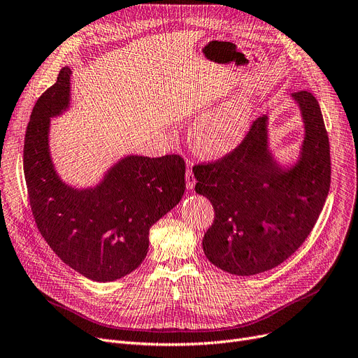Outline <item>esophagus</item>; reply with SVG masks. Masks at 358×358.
<instances>
[{
	"label": "esophagus",
	"mask_w": 358,
	"mask_h": 358,
	"mask_svg": "<svg viewBox=\"0 0 358 358\" xmlns=\"http://www.w3.org/2000/svg\"><path fill=\"white\" fill-rule=\"evenodd\" d=\"M196 184V178L193 176V171H192V166L189 164V168H187V173H185V187H187L189 190H192Z\"/></svg>",
	"instance_id": "1"
}]
</instances>
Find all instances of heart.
Wrapping results in <instances>:
<instances>
[{"instance_id":"obj_1","label":"heart","mask_w":358,"mask_h":358,"mask_svg":"<svg viewBox=\"0 0 358 358\" xmlns=\"http://www.w3.org/2000/svg\"><path fill=\"white\" fill-rule=\"evenodd\" d=\"M253 108L247 98L225 101L201 114L193 126L192 141L206 157H222L234 150L248 133Z\"/></svg>"}]
</instances>
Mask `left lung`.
<instances>
[{"mask_svg": "<svg viewBox=\"0 0 358 358\" xmlns=\"http://www.w3.org/2000/svg\"><path fill=\"white\" fill-rule=\"evenodd\" d=\"M304 120L299 164L282 169L268 150L266 115L225 157L193 166L196 192L210 200L215 220L205 232L209 262L232 275L281 265L312 232L331 187V149L317 99L292 93Z\"/></svg>", "mask_w": 358, "mask_h": 358, "instance_id": "8db88e82", "label": "left lung"}]
</instances>
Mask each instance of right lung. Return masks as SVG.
Listing matches in <instances>:
<instances>
[{
  "label": "right lung",
  "instance_id": "add662e5",
  "mask_svg": "<svg viewBox=\"0 0 358 358\" xmlns=\"http://www.w3.org/2000/svg\"><path fill=\"white\" fill-rule=\"evenodd\" d=\"M70 69L36 101L24 136L23 169L36 227L66 265L92 281H115L146 257L149 228L173 209L185 190L180 155L127 157L95 189L61 181L48 149L50 118L70 102Z\"/></svg>",
  "mask_w": 358,
  "mask_h": 358
}]
</instances>
